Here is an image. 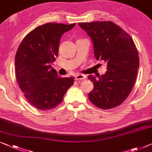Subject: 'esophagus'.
Returning <instances> with one entry per match:
<instances>
[{"label":"esophagus","mask_w":152,"mask_h":152,"mask_svg":"<svg viewBox=\"0 0 152 152\" xmlns=\"http://www.w3.org/2000/svg\"><path fill=\"white\" fill-rule=\"evenodd\" d=\"M86 78V76L84 75H81V74H77L75 76V80H83Z\"/></svg>","instance_id":"1"}]
</instances>
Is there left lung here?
Returning a JSON list of instances; mask_svg holds the SVG:
<instances>
[{
  "instance_id": "1",
  "label": "left lung",
  "mask_w": 152,
  "mask_h": 152,
  "mask_svg": "<svg viewBox=\"0 0 152 152\" xmlns=\"http://www.w3.org/2000/svg\"><path fill=\"white\" fill-rule=\"evenodd\" d=\"M91 38L96 60L107 62L104 75L88 79L94 88L88 99L95 106L107 110L117 107L129 96L139 67V57L132 38L110 21L80 23Z\"/></svg>"
}]
</instances>
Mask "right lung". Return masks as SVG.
<instances>
[{
	"label": "right lung",
	"instance_id": "1",
	"mask_svg": "<svg viewBox=\"0 0 152 152\" xmlns=\"http://www.w3.org/2000/svg\"><path fill=\"white\" fill-rule=\"evenodd\" d=\"M75 24L47 23L28 34L15 57L16 77L29 102L41 110L53 109L62 102L74 77H60L51 64L58 56L60 38Z\"/></svg>",
	"mask_w": 152,
	"mask_h": 152
}]
</instances>
